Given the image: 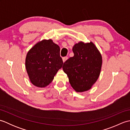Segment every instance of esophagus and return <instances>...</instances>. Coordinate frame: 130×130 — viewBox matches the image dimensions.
I'll return each mask as SVG.
<instances>
[{
    "label": "esophagus",
    "instance_id": "1",
    "mask_svg": "<svg viewBox=\"0 0 130 130\" xmlns=\"http://www.w3.org/2000/svg\"><path fill=\"white\" fill-rule=\"evenodd\" d=\"M68 59V57H62V60H63V62H65V61Z\"/></svg>",
    "mask_w": 130,
    "mask_h": 130
}]
</instances>
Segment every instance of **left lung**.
Wrapping results in <instances>:
<instances>
[{
    "instance_id": "left-lung-1",
    "label": "left lung",
    "mask_w": 130,
    "mask_h": 130,
    "mask_svg": "<svg viewBox=\"0 0 130 130\" xmlns=\"http://www.w3.org/2000/svg\"><path fill=\"white\" fill-rule=\"evenodd\" d=\"M74 56L63 63L62 69L76 92L89 90L100 75L102 55L92 42H79L73 47Z\"/></svg>"
}]
</instances>
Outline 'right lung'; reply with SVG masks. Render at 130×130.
Here are the masks:
<instances>
[{
  "label": "right lung",
  "instance_id": "obj_1",
  "mask_svg": "<svg viewBox=\"0 0 130 130\" xmlns=\"http://www.w3.org/2000/svg\"><path fill=\"white\" fill-rule=\"evenodd\" d=\"M60 47L52 40H43L29 50L26 68L30 81L36 87L44 88L51 83L62 67Z\"/></svg>",
  "mask_w": 130,
  "mask_h": 130
}]
</instances>
